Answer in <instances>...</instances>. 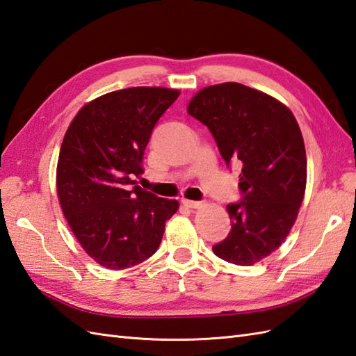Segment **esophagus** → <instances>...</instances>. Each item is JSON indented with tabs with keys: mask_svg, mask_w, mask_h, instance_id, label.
Returning a JSON list of instances; mask_svg holds the SVG:
<instances>
[{
	"mask_svg": "<svg viewBox=\"0 0 356 356\" xmlns=\"http://www.w3.org/2000/svg\"><path fill=\"white\" fill-rule=\"evenodd\" d=\"M186 208H191V209H197V208H202L203 203L202 202H194V200H181Z\"/></svg>",
	"mask_w": 356,
	"mask_h": 356,
	"instance_id": "esophagus-1",
	"label": "esophagus"
}]
</instances>
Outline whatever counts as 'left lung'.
Returning <instances> with one entry per match:
<instances>
[{
  "label": "left lung",
  "instance_id": "obj_1",
  "mask_svg": "<svg viewBox=\"0 0 356 356\" xmlns=\"http://www.w3.org/2000/svg\"><path fill=\"white\" fill-rule=\"evenodd\" d=\"M188 113L209 129L226 161L241 167L243 200L227 204L232 230L212 247L218 258L253 266L290 234L307 188V153L293 112L235 81L202 89Z\"/></svg>",
  "mask_w": 356,
  "mask_h": 356
}]
</instances>
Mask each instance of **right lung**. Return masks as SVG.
Segmentation results:
<instances>
[{
	"instance_id": "obj_1",
	"label": "right lung",
	"mask_w": 356,
	"mask_h": 356,
	"mask_svg": "<svg viewBox=\"0 0 356 356\" xmlns=\"http://www.w3.org/2000/svg\"><path fill=\"white\" fill-rule=\"evenodd\" d=\"M179 90L138 86L104 94L71 121L57 162V195L83 250L102 267L124 270L158 250L177 200L136 185L156 122Z\"/></svg>"
}]
</instances>
